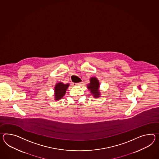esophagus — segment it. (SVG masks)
I'll use <instances>...</instances> for the list:
<instances>
[{
    "instance_id": "esophagus-1",
    "label": "esophagus",
    "mask_w": 159,
    "mask_h": 159,
    "mask_svg": "<svg viewBox=\"0 0 159 159\" xmlns=\"http://www.w3.org/2000/svg\"><path fill=\"white\" fill-rule=\"evenodd\" d=\"M81 84V82H80V83H72V85H74V86H78V85H80Z\"/></svg>"
}]
</instances>
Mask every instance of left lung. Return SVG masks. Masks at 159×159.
Returning a JSON list of instances; mask_svg holds the SVG:
<instances>
[{
  "label": "left lung",
  "mask_w": 159,
  "mask_h": 159,
  "mask_svg": "<svg viewBox=\"0 0 159 159\" xmlns=\"http://www.w3.org/2000/svg\"><path fill=\"white\" fill-rule=\"evenodd\" d=\"M89 83L87 85V87L89 90L90 93L94 98H98L101 97V91L99 89L100 83L98 79L95 77H92L89 79Z\"/></svg>",
  "instance_id": "obj_1"
}]
</instances>
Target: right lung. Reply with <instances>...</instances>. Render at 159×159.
<instances>
[{
    "instance_id": "right-lung-1",
    "label": "right lung",
    "mask_w": 159,
    "mask_h": 159,
    "mask_svg": "<svg viewBox=\"0 0 159 159\" xmlns=\"http://www.w3.org/2000/svg\"><path fill=\"white\" fill-rule=\"evenodd\" d=\"M70 86V84H64L62 82H58L54 87V98L55 101L61 99L65 95L66 91Z\"/></svg>"
}]
</instances>
